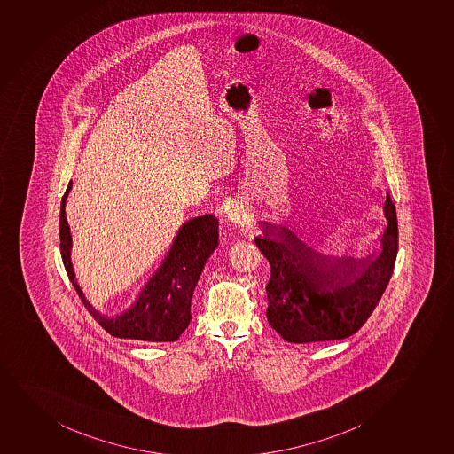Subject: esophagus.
Wrapping results in <instances>:
<instances>
[{"label": "esophagus", "instance_id": "obj_1", "mask_svg": "<svg viewBox=\"0 0 454 454\" xmlns=\"http://www.w3.org/2000/svg\"><path fill=\"white\" fill-rule=\"evenodd\" d=\"M229 220L231 221L233 224L244 225L245 221H247V215H245L244 210L231 209L229 212Z\"/></svg>", "mask_w": 454, "mask_h": 454}]
</instances>
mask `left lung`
I'll list each match as a JSON object with an SVG mask.
<instances>
[{
    "mask_svg": "<svg viewBox=\"0 0 454 454\" xmlns=\"http://www.w3.org/2000/svg\"><path fill=\"white\" fill-rule=\"evenodd\" d=\"M381 251L368 257H334L301 242L284 225L262 221L254 239L270 264L268 321L286 342L348 338L362 327L388 286L397 255L396 206L387 192Z\"/></svg>",
    "mask_w": 454,
    "mask_h": 454,
    "instance_id": "left-lung-1",
    "label": "left lung"
}]
</instances>
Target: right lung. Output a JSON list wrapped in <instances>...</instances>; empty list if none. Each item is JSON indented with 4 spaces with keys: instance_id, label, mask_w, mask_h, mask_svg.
<instances>
[{
    "instance_id": "add662e5",
    "label": "right lung",
    "mask_w": 454,
    "mask_h": 454,
    "mask_svg": "<svg viewBox=\"0 0 454 454\" xmlns=\"http://www.w3.org/2000/svg\"><path fill=\"white\" fill-rule=\"evenodd\" d=\"M68 184L59 215L61 255L68 278L94 320L112 336L145 342H175L192 321V293L210 254L218 247V220L212 214L186 221L177 231L168 255L149 278L131 308L116 317L103 316L86 301L72 264V234L66 216Z\"/></svg>"
}]
</instances>
